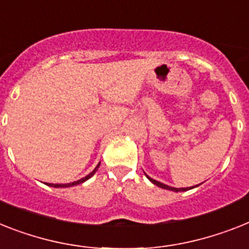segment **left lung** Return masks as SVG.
Returning a JSON list of instances; mask_svg holds the SVG:
<instances>
[{
    "label": "left lung",
    "mask_w": 249,
    "mask_h": 249,
    "mask_svg": "<svg viewBox=\"0 0 249 249\" xmlns=\"http://www.w3.org/2000/svg\"><path fill=\"white\" fill-rule=\"evenodd\" d=\"M145 177H147V175H145ZM149 179V180L152 181L153 184H156L157 187H160V188H163V189H169V191H174V192H180V191H188V189H192V188H195V187H192V188H179V189H178V188H173V187H169V185H166V184H163V183H160V181H157V180H155V179H152V178H149V177H147ZM196 187H197V185H196Z\"/></svg>",
    "instance_id": "obj_1"
}]
</instances>
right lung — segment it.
<instances>
[{"label": "right lung", "mask_w": 249, "mask_h": 249, "mask_svg": "<svg viewBox=\"0 0 249 249\" xmlns=\"http://www.w3.org/2000/svg\"><path fill=\"white\" fill-rule=\"evenodd\" d=\"M98 167H100V163L97 165V167H96V169H94V170L92 171V173L88 174V175H87L86 178H83V179H80V180L72 181V183H68V184H48V183H47V185H50V187H54V188H66V187H72V185H76V184H82L83 181L88 180V179H89L90 177H93V174L96 173L97 169H98Z\"/></svg>", "instance_id": "1"}]
</instances>
